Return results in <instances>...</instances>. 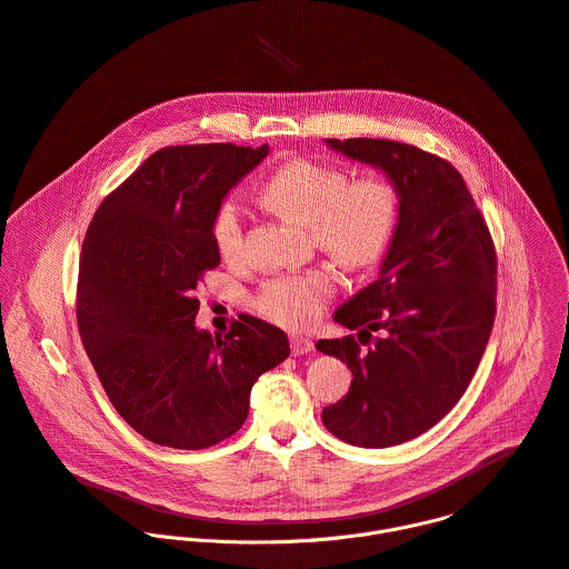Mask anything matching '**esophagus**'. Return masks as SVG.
<instances>
[{
	"instance_id": "1",
	"label": "esophagus",
	"mask_w": 569,
	"mask_h": 569,
	"mask_svg": "<svg viewBox=\"0 0 569 569\" xmlns=\"http://www.w3.org/2000/svg\"><path fill=\"white\" fill-rule=\"evenodd\" d=\"M315 348L312 339L310 337H303V335H290V350L295 357L299 355H308L310 350Z\"/></svg>"
}]
</instances>
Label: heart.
Instances as JSON below:
<instances>
[{"label":"heart","mask_w":569,"mask_h":569,"mask_svg":"<svg viewBox=\"0 0 569 569\" xmlns=\"http://www.w3.org/2000/svg\"><path fill=\"white\" fill-rule=\"evenodd\" d=\"M263 199L277 212L308 226L317 250L352 270L387 257L402 219V199L389 178L350 180L346 169L310 158H295L277 169L263 187ZM246 206L237 197L226 199L214 214V246L230 263L246 254ZM335 288L337 277L323 268L279 274L261 286L254 306L281 326L303 328L323 312Z\"/></svg>","instance_id":"heart-1"}]
</instances>
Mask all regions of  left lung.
<instances>
[{
	"label": "left lung",
	"instance_id": "1",
	"mask_svg": "<svg viewBox=\"0 0 569 569\" xmlns=\"http://www.w3.org/2000/svg\"><path fill=\"white\" fill-rule=\"evenodd\" d=\"M328 144L387 171L402 199L380 277L335 312L357 339L317 341L352 372L348 393L321 411L323 427L348 445L385 449L422 436L465 396L496 319V248L449 160L385 138Z\"/></svg>",
	"mask_w": 569,
	"mask_h": 569
}]
</instances>
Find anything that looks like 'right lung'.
Segmentation results:
<instances>
[{
	"label": "right lung",
	"mask_w": 569,
	"mask_h": 569,
	"mask_svg": "<svg viewBox=\"0 0 569 569\" xmlns=\"http://www.w3.org/2000/svg\"><path fill=\"white\" fill-rule=\"evenodd\" d=\"M266 156L268 144L162 147L100 203L84 234V350L120 418L160 447L197 451L237 433L259 375L290 355L286 332L250 315L223 337L194 326V290L221 263L214 214Z\"/></svg>",
	"instance_id": "right-lung-1"
}]
</instances>
